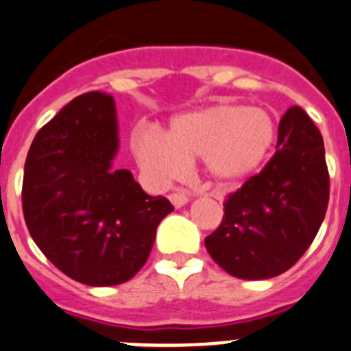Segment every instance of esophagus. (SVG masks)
Returning <instances> with one entry per match:
<instances>
[{"mask_svg":"<svg viewBox=\"0 0 351 351\" xmlns=\"http://www.w3.org/2000/svg\"><path fill=\"white\" fill-rule=\"evenodd\" d=\"M188 201H190V199H188V195L182 192H173L172 195H170V202L173 204V208H182Z\"/></svg>","mask_w":351,"mask_h":351,"instance_id":"esophagus-1","label":"esophagus"}]
</instances>
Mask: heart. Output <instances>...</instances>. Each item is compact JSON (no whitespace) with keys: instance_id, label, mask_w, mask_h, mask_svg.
I'll list each match as a JSON object with an SVG mask.
<instances>
[{"instance_id":"obj_1","label":"heart","mask_w":351,"mask_h":351,"mask_svg":"<svg viewBox=\"0 0 351 351\" xmlns=\"http://www.w3.org/2000/svg\"><path fill=\"white\" fill-rule=\"evenodd\" d=\"M276 140V118L267 109L213 104L173 118L165 138L141 132L132 149L141 170L158 182L179 178L186 161L202 159L211 181L234 186L263 169Z\"/></svg>"}]
</instances>
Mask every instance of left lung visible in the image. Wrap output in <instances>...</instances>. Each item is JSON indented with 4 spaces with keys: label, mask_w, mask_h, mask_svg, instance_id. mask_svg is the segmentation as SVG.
<instances>
[{
    "label": "left lung",
    "mask_w": 351,
    "mask_h": 351,
    "mask_svg": "<svg viewBox=\"0 0 351 351\" xmlns=\"http://www.w3.org/2000/svg\"><path fill=\"white\" fill-rule=\"evenodd\" d=\"M328 195L323 136L301 107L292 106L280 120L276 154L228 197L221 226L204 245L231 276H278L312 244Z\"/></svg>",
    "instance_id": "left-lung-1"
}]
</instances>
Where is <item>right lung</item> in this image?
<instances>
[{"label": "right lung", "mask_w": 351, "mask_h": 351, "mask_svg": "<svg viewBox=\"0 0 351 351\" xmlns=\"http://www.w3.org/2000/svg\"><path fill=\"white\" fill-rule=\"evenodd\" d=\"M114 100L91 91L73 98L32 141L23 178V213L32 239L55 267L91 287L120 285L149 258L167 197L143 192L117 170Z\"/></svg>", "instance_id": "add662e5"}]
</instances>
